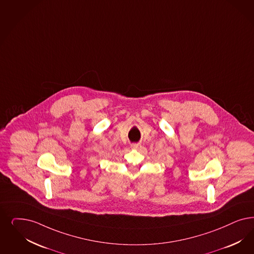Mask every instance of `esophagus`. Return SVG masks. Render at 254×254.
Masks as SVG:
<instances>
[{
	"mask_svg": "<svg viewBox=\"0 0 254 254\" xmlns=\"http://www.w3.org/2000/svg\"><path fill=\"white\" fill-rule=\"evenodd\" d=\"M130 147H131L132 149L140 148V143H132L131 145H130Z\"/></svg>",
	"mask_w": 254,
	"mask_h": 254,
	"instance_id": "34e87169",
	"label": "esophagus"
}]
</instances>
